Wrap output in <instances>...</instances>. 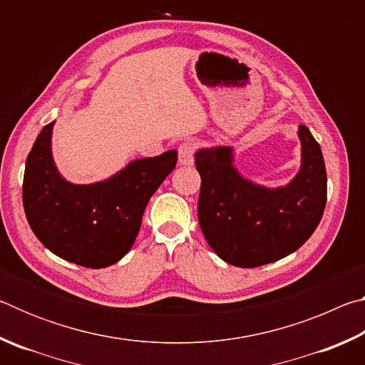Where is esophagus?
Instances as JSON below:
<instances>
[{
    "mask_svg": "<svg viewBox=\"0 0 365 365\" xmlns=\"http://www.w3.org/2000/svg\"><path fill=\"white\" fill-rule=\"evenodd\" d=\"M178 163L180 165H193L195 163V145L190 143H182L178 146Z\"/></svg>",
    "mask_w": 365,
    "mask_h": 365,
    "instance_id": "obj_1",
    "label": "esophagus"
}]
</instances>
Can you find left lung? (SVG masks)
<instances>
[{
    "label": "left lung",
    "mask_w": 365,
    "mask_h": 365,
    "mask_svg": "<svg viewBox=\"0 0 365 365\" xmlns=\"http://www.w3.org/2000/svg\"><path fill=\"white\" fill-rule=\"evenodd\" d=\"M301 168L285 187L267 188L245 178L232 146L195 153L201 175L197 219L215 255L237 267H259L292 255L322 219L327 201L325 163L316 138L298 127Z\"/></svg>",
    "instance_id": "8db88e82"
}]
</instances>
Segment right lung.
I'll list each match as a JSON object with an SVG mask.
<instances>
[{"instance_id": "obj_1", "label": "right lung", "mask_w": 365, "mask_h": 365, "mask_svg": "<svg viewBox=\"0 0 365 365\" xmlns=\"http://www.w3.org/2000/svg\"><path fill=\"white\" fill-rule=\"evenodd\" d=\"M54 122L43 127L26 163L22 201L45 248L90 269L113 265L130 251L148 201L177 164V150L130 160L103 182L78 185L59 174L51 153Z\"/></svg>"}]
</instances>
